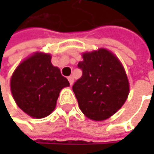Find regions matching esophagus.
Masks as SVG:
<instances>
[{
  "instance_id": "1",
  "label": "esophagus",
  "mask_w": 154,
  "mask_h": 154,
  "mask_svg": "<svg viewBox=\"0 0 154 154\" xmlns=\"http://www.w3.org/2000/svg\"><path fill=\"white\" fill-rule=\"evenodd\" d=\"M68 80L69 81V84L70 85H73V83H74V78H73V76H69L68 77Z\"/></svg>"
}]
</instances>
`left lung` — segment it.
<instances>
[{
    "label": "left lung",
    "mask_w": 154,
    "mask_h": 154,
    "mask_svg": "<svg viewBox=\"0 0 154 154\" xmlns=\"http://www.w3.org/2000/svg\"><path fill=\"white\" fill-rule=\"evenodd\" d=\"M82 76L73 86L80 110L95 121L107 119L122 106L129 92L125 70L111 52L100 49L83 54Z\"/></svg>",
    "instance_id": "8db88e82"
}]
</instances>
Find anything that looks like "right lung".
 <instances>
[{"label":"right lung","mask_w":154,"mask_h":154,"mask_svg":"<svg viewBox=\"0 0 154 154\" xmlns=\"http://www.w3.org/2000/svg\"><path fill=\"white\" fill-rule=\"evenodd\" d=\"M48 54L36 53L18 66L11 78V91L18 106L27 115L43 118L54 110L59 93L69 86Z\"/></svg>","instance_id":"right-lung-1"}]
</instances>
